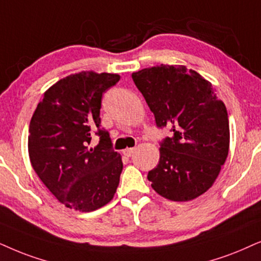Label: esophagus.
<instances>
[{
  "mask_svg": "<svg viewBox=\"0 0 261 261\" xmlns=\"http://www.w3.org/2000/svg\"><path fill=\"white\" fill-rule=\"evenodd\" d=\"M134 151H135V148H127V149H125L123 153H124V155L125 156H131V155L134 154Z\"/></svg>",
  "mask_w": 261,
  "mask_h": 261,
  "instance_id": "1",
  "label": "esophagus"
}]
</instances>
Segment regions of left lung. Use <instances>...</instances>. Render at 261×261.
Instances as JSON below:
<instances>
[{
	"label": "left lung",
	"mask_w": 261,
	"mask_h": 261,
	"mask_svg": "<svg viewBox=\"0 0 261 261\" xmlns=\"http://www.w3.org/2000/svg\"><path fill=\"white\" fill-rule=\"evenodd\" d=\"M134 83L153 112L160 160L148 172L151 188L172 201H188L212 187L229 153L230 130L224 102L210 82L186 66L163 65L133 73Z\"/></svg>",
	"instance_id": "obj_1"
}]
</instances>
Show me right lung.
Listing matches in <instances>:
<instances>
[{
  "mask_svg": "<svg viewBox=\"0 0 261 261\" xmlns=\"http://www.w3.org/2000/svg\"><path fill=\"white\" fill-rule=\"evenodd\" d=\"M112 73L82 72L44 92L31 118L29 155L35 172L68 208L91 212L113 199L123 161L101 126L102 95L119 82ZM100 138L95 148L92 134Z\"/></svg>",
  "mask_w": 261,
  "mask_h": 261,
  "instance_id": "1",
  "label": "right lung"
}]
</instances>
